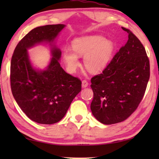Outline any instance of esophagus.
Instances as JSON below:
<instances>
[{
    "mask_svg": "<svg viewBox=\"0 0 159 159\" xmlns=\"http://www.w3.org/2000/svg\"><path fill=\"white\" fill-rule=\"evenodd\" d=\"M88 83L87 80H83V81H82V88H86V87H88Z\"/></svg>",
    "mask_w": 159,
    "mask_h": 159,
    "instance_id": "obj_1",
    "label": "esophagus"
}]
</instances>
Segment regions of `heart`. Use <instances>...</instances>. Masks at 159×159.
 <instances>
[{"label":"heart","instance_id":"1","mask_svg":"<svg viewBox=\"0 0 159 159\" xmlns=\"http://www.w3.org/2000/svg\"><path fill=\"white\" fill-rule=\"evenodd\" d=\"M73 50L66 48L63 59L69 71L74 72L80 64L79 57H84L85 68L91 73H99L106 68L111 60L115 43L100 35H90L74 40Z\"/></svg>","mask_w":159,"mask_h":159}]
</instances>
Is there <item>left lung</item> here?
<instances>
[{"mask_svg":"<svg viewBox=\"0 0 159 159\" xmlns=\"http://www.w3.org/2000/svg\"><path fill=\"white\" fill-rule=\"evenodd\" d=\"M128 40L100 74L91 79L90 109L105 125L120 123L138 108L150 76L149 61L143 45L129 29Z\"/></svg>","mask_w":159,"mask_h":159,"instance_id":"obj_1","label":"left lung"}]
</instances>
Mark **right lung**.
Instances as JSON below:
<instances>
[{
	"label": "right lung",
	"mask_w": 159,
	"mask_h": 159,
	"mask_svg": "<svg viewBox=\"0 0 159 159\" xmlns=\"http://www.w3.org/2000/svg\"><path fill=\"white\" fill-rule=\"evenodd\" d=\"M64 27L52 25L32 29L19 42L12 57V95L22 111L41 124L60 121L81 90V81L66 73L59 61L61 52L55 41ZM43 42L49 43L52 58L46 68L37 70L32 65L27 50Z\"/></svg>",
	"instance_id": "right-lung-1"
}]
</instances>
